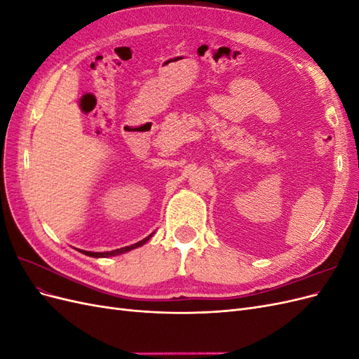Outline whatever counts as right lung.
Segmentation results:
<instances>
[{"instance_id":"1","label":"right lung","mask_w":359,"mask_h":359,"mask_svg":"<svg viewBox=\"0 0 359 359\" xmlns=\"http://www.w3.org/2000/svg\"><path fill=\"white\" fill-rule=\"evenodd\" d=\"M153 235H154V232L151 233V235H148L147 238H144L142 241H139V243L132 244V245H127V247H121V248L112 250V252H103V253H99V252H86V250H79V252H81V253H83V255H86V256H91V257H111V256H118V255L127 253V252H130V250H135V248H137V247H140V245L147 244V243L149 241V238L153 236Z\"/></svg>"}]
</instances>
